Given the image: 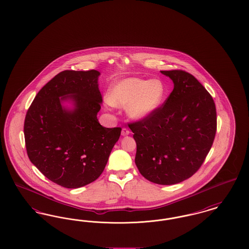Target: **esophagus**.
I'll list each match as a JSON object with an SVG mask.
<instances>
[{"mask_svg": "<svg viewBox=\"0 0 249 249\" xmlns=\"http://www.w3.org/2000/svg\"><path fill=\"white\" fill-rule=\"evenodd\" d=\"M130 130H129L128 128H122V130H121V134H122L123 136L129 135V134H130Z\"/></svg>", "mask_w": 249, "mask_h": 249, "instance_id": "34e87169", "label": "esophagus"}]
</instances>
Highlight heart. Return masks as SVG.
Here are the masks:
<instances>
[{"mask_svg":"<svg viewBox=\"0 0 249 249\" xmlns=\"http://www.w3.org/2000/svg\"><path fill=\"white\" fill-rule=\"evenodd\" d=\"M165 95V85L161 80L130 77L117 81L110 88L107 102L114 107H127L131 118L140 119L156 111Z\"/></svg>","mask_w":249,"mask_h":249,"instance_id":"1","label":"heart"}]
</instances>
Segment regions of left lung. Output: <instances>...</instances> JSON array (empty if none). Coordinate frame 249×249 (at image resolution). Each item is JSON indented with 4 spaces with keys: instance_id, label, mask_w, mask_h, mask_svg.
<instances>
[{
    "instance_id": "left-lung-1",
    "label": "left lung",
    "mask_w": 249,
    "mask_h": 249,
    "mask_svg": "<svg viewBox=\"0 0 249 249\" xmlns=\"http://www.w3.org/2000/svg\"><path fill=\"white\" fill-rule=\"evenodd\" d=\"M160 71L173 80V91L151 115L128 125L140 174L156 184L174 185L202 165L215 136L216 110L212 96L190 72Z\"/></svg>"
}]
</instances>
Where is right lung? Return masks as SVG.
Segmentation results:
<instances>
[{
  "label": "right lung",
  "instance_id": "add662e5",
  "mask_svg": "<svg viewBox=\"0 0 249 249\" xmlns=\"http://www.w3.org/2000/svg\"><path fill=\"white\" fill-rule=\"evenodd\" d=\"M100 72L60 71L37 93L24 122L27 154L49 180L67 189L95 181L104 172L121 128H105L97 119L103 97ZM71 98L75 108L61 106Z\"/></svg>",
  "mask_w": 249,
  "mask_h": 249
}]
</instances>
